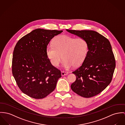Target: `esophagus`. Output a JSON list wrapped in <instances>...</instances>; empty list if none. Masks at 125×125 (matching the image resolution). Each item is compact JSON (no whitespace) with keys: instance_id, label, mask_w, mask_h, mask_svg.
Here are the masks:
<instances>
[{"instance_id":"obj_1","label":"esophagus","mask_w":125,"mask_h":125,"mask_svg":"<svg viewBox=\"0 0 125 125\" xmlns=\"http://www.w3.org/2000/svg\"><path fill=\"white\" fill-rule=\"evenodd\" d=\"M68 73L66 71H62L61 72V75L62 77L64 76H67L68 75Z\"/></svg>"}]
</instances>
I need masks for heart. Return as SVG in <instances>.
Listing matches in <instances>:
<instances>
[{
    "instance_id": "obj_1",
    "label": "heart",
    "mask_w": 125,
    "mask_h": 125,
    "mask_svg": "<svg viewBox=\"0 0 125 125\" xmlns=\"http://www.w3.org/2000/svg\"><path fill=\"white\" fill-rule=\"evenodd\" d=\"M88 44L83 38H74L60 35L53 39L52 45H48L46 50L47 57L51 64L58 67L63 59V67L66 69L81 65L86 59Z\"/></svg>"
}]
</instances>
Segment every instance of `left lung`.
<instances>
[{"label":"left lung","instance_id":"obj_1","mask_svg":"<svg viewBox=\"0 0 125 125\" xmlns=\"http://www.w3.org/2000/svg\"><path fill=\"white\" fill-rule=\"evenodd\" d=\"M68 32L86 39L88 51L82 64L72 73L76 81L71 89L84 97L96 96L110 83L115 67V61L110 42L93 30L67 29Z\"/></svg>","mask_w":125,"mask_h":125}]
</instances>
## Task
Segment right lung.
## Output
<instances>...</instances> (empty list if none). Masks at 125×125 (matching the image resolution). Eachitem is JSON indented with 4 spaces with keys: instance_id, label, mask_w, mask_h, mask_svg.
<instances>
[{
    "instance_id": "1",
    "label": "right lung",
    "mask_w": 125,
    "mask_h": 125,
    "mask_svg": "<svg viewBox=\"0 0 125 125\" xmlns=\"http://www.w3.org/2000/svg\"><path fill=\"white\" fill-rule=\"evenodd\" d=\"M62 30L35 29L19 39L13 51L12 71L21 91L35 99L47 96L56 88L61 71L47 57L50 40Z\"/></svg>"
}]
</instances>
